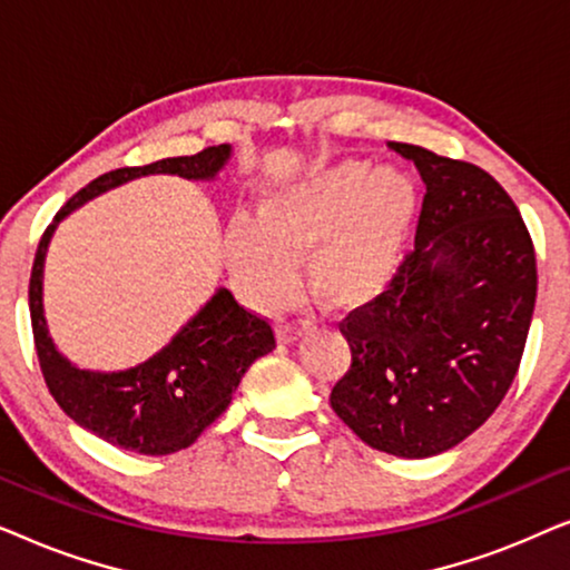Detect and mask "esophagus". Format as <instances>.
<instances>
[{"label": "esophagus", "mask_w": 570, "mask_h": 570, "mask_svg": "<svg viewBox=\"0 0 570 570\" xmlns=\"http://www.w3.org/2000/svg\"><path fill=\"white\" fill-rule=\"evenodd\" d=\"M303 326L301 324H279L277 326V340L279 342H295L301 337Z\"/></svg>", "instance_id": "1"}]
</instances>
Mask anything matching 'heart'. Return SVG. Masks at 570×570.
<instances>
[{"label": "heart", "instance_id": "heart-1", "mask_svg": "<svg viewBox=\"0 0 570 570\" xmlns=\"http://www.w3.org/2000/svg\"><path fill=\"white\" fill-rule=\"evenodd\" d=\"M415 207V184L400 170L371 174L365 163L347 160L269 194L256 220L238 215L225 230V254L259 308L293 298L298 256H306L308 287L318 301L357 308L379 298L392 279Z\"/></svg>", "mask_w": 570, "mask_h": 570}]
</instances>
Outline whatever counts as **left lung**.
Masks as SVG:
<instances>
[{
    "label": "left lung",
    "mask_w": 570,
    "mask_h": 570,
    "mask_svg": "<svg viewBox=\"0 0 570 570\" xmlns=\"http://www.w3.org/2000/svg\"><path fill=\"white\" fill-rule=\"evenodd\" d=\"M425 181L415 248L340 332L350 368L332 410L371 449L441 454L493 415L517 376L537 298L534 244L501 184L466 160L392 142Z\"/></svg>",
    "instance_id": "1"
}]
</instances>
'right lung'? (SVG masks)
<instances>
[{
    "instance_id": "right-lung-1",
    "label": "right lung",
    "mask_w": 570,
    "mask_h": 570,
    "mask_svg": "<svg viewBox=\"0 0 570 570\" xmlns=\"http://www.w3.org/2000/svg\"><path fill=\"white\" fill-rule=\"evenodd\" d=\"M228 155V145H215L184 158L108 170L59 209L38 244L28 301L43 381L77 425L119 449L166 456L191 446L228 407L248 365L275 347V330L267 316L244 308L230 291L220 287L174 342L147 363L121 373L75 368L53 350L46 332L41 279L49 238L61 217L100 191L147 174L209 178L223 168Z\"/></svg>"
}]
</instances>
